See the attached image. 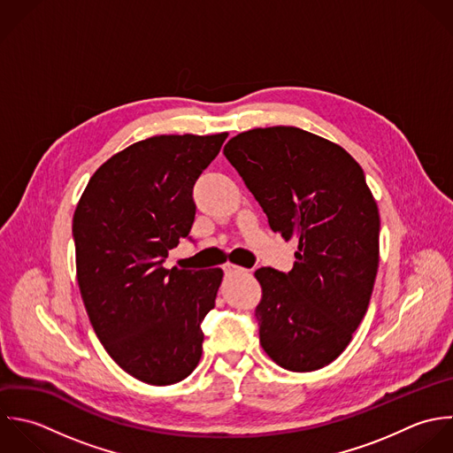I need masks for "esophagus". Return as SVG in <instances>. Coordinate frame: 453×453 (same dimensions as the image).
I'll return each instance as SVG.
<instances>
[{"instance_id":"esophagus-1","label":"esophagus","mask_w":453,"mask_h":453,"mask_svg":"<svg viewBox=\"0 0 453 453\" xmlns=\"http://www.w3.org/2000/svg\"><path fill=\"white\" fill-rule=\"evenodd\" d=\"M224 272H226V275H233V273H243V272H247V270H245V268H242V266H236V265L226 263V265H224Z\"/></svg>"}]
</instances>
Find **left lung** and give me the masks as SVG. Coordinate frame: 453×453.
<instances>
[{
  "instance_id": "obj_1",
  "label": "left lung",
  "mask_w": 453,
  "mask_h": 453,
  "mask_svg": "<svg viewBox=\"0 0 453 453\" xmlns=\"http://www.w3.org/2000/svg\"><path fill=\"white\" fill-rule=\"evenodd\" d=\"M224 155L282 238L295 266L259 268V342L293 372L332 364L362 323L380 265V211L360 164L339 144L296 127L234 135Z\"/></svg>"
}]
</instances>
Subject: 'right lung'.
I'll return each instance as SVG.
<instances>
[{
  "instance_id": "right-lung-1",
  "label": "right lung",
  "mask_w": 453,
  "mask_h": 453,
  "mask_svg": "<svg viewBox=\"0 0 453 453\" xmlns=\"http://www.w3.org/2000/svg\"><path fill=\"white\" fill-rule=\"evenodd\" d=\"M226 137L139 141L95 171L73 213L77 284L89 323L109 357L148 385L178 383L201 360V323L224 273L162 263L188 236L194 185Z\"/></svg>"
}]
</instances>
